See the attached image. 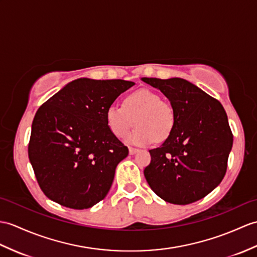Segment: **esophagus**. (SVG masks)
Returning <instances> with one entry per match:
<instances>
[{
  "label": "esophagus",
  "instance_id": "1",
  "mask_svg": "<svg viewBox=\"0 0 257 257\" xmlns=\"http://www.w3.org/2000/svg\"><path fill=\"white\" fill-rule=\"evenodd\" d=\"M138 151H139L138 149H136V148H129V153L130 154H135V153H137Z\"/></svg>",
  "mask_w": 257,
  "mask_h": 257
}]
</instances>
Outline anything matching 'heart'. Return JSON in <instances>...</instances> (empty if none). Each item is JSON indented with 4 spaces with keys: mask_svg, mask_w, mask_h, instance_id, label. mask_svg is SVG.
I'll use <instances>...</instances> for the list:
<instances>
[{
    "mask_svg": "<svg viewBox=\"0 0 257 257\" xmlns=\"http://www.w3.org/2000/svg\"><path fill=\"white\" fill-rule=\"evenodd\" d=\"M134 120L136 128L127 136L126 142L147 146L169 138L175 124V111L168 101L151 91L142 88L123 98L122 106L111 105L106 110V122L111 134L123 138Z\"/></svg>",
    "mask_w": 257,
    "mask_h": 257,
    "instance_id": "heart-1",
    "label": "heart"
}]
</instances>
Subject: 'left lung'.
Returning <instances> with one entry per match:
<instances>
[{"instance_id": "1", "label": "left lung", "mask_w": 257, "mask_h": 257, "mask_svg": "<svg viewBox=\"0 0 257 257\" xmlns=\"http://www.w3.org/2000/svg\"><path fill=\"white\" fill-rule=\"evenodd\" d=\"M160 89L175 111V124L160 148L152 149L145 169L149 186L160 198L187 205L204 198L221 183L233 136L219 100L180 77H142Z\"/></svg>"}]
</instances>
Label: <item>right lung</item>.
<instances>
[{"label": "right lung", "mask_w": 257, "mask_h": 257, "mask_svg": "<svg viewBox=\"0 0 257 257\" xmlns=\"http://www.w3.org/2000/svg\"><path fill=\"white\" fill-rule=\"evenodd\" d=\"M134 85L124 80L83 77L39 107L28 157L48 198L80 210L108 194L117 165L129 151L107 126L106 110Z\"/></svg>", "instance_id": "right-lung-1"}]
</instances>
